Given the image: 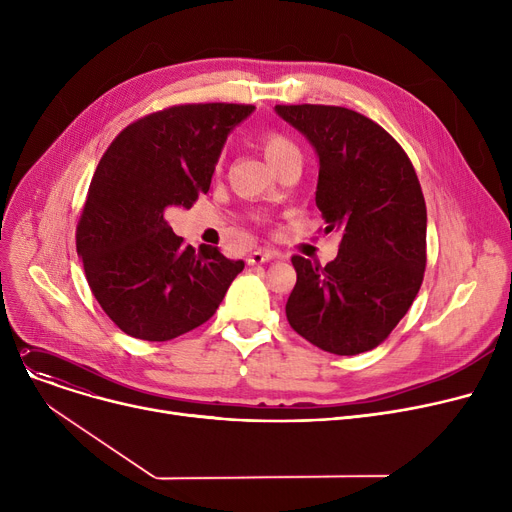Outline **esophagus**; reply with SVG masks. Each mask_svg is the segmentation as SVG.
I'll return each instance as SVG.
<instances>
[{"mask_svg": "<svg viewBox=\"0 0 512 512\" xmlns=\"http://www.w3.org/2000/svg\"><path fill=\"white\" fill-rule=\"evenodd\" d=\"M282 255L280 253H276V251H270V249H259V251H253L251 255H249V259H247V263L249 265H261V263H267V261H276V259H280Z\"/></svg>", "mask_w": 512, "mask_h": 512, "instance_id": "obj_1", "label": "esophagus"}]
</instances>
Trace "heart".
<instances>
[{
  "label": "heart",
  "instance_id": "b5f03b06",
  "mask_svg": "<svg viewBox=\"0 0 512 512\" xmlns=\"http://www.w3.org/2000/svg\"><path fill=\"white\" fill-rule=\"evenodd\" d=\"M261 145H263V153H265L267 161H270L274 168L280 164L282 159L299 153L297 145H294L288 137H284V134H280V132H267Z\"/></svg>",
  "mask_w": 512,
  "mask_h": 512
}]
</instances>
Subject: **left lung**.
Returning a JSON list of instances; mask_svg holds the SVG:
<instances>
[{"mask_svg": "<svg viewBox=\"0 0 512 512\" xmlns=\"http://www.w3.org/2000/svg\"><path fill=\"white\" fill-rule=\"evenodd\" d=\"M319 159L315 203L340 251L326 267L294 255L286 317L334 355L378 346L413 305L425 272L427 211L407 153L373 120L336 105H276Z\"/></svg>", "mask_w": 512, "mask_h": 512, "instance_id": "left-lung-1", "label": "left lung"}]
</instances>
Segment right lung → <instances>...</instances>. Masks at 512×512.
<instances>
[{
    "mask_svg": "<svg viewBox=\"0 0 512 512\" xmlns=\"http://www.w3.org/2000/svg\"><path fill=\"white\" fill-rule=\"evenodd\" d=\"M255 105H174L126 126L103 153L76 228L97 303L132 338L166 342L215 313L245 261L184 245L168 207L207 193L228 134Z\"/></svg>",
    "mask_w": 512,
    "mask_h": 512,
    "instance_id": "add662e5",
    "label": "right lung"
}]
</instances>
